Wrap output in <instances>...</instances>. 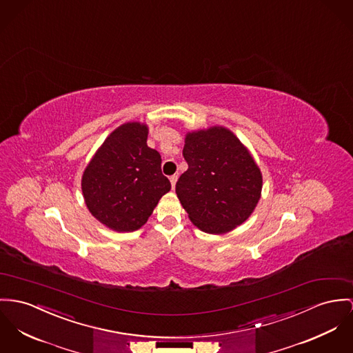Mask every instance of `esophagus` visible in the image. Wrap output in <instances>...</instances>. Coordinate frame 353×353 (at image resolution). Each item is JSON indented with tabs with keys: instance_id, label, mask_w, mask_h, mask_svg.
<instances>
[{
	"instance_id": "obj_1",
	"label": "esophagus",
	"mask_w": 353,
	"mask_h": 353,
	"mask_svg": "<svg viewBox=\"0 0 353 353\" xmlns=\"http://www.w3.org/2000/svg\"><path fill=\"white\" fill-rule=\"evenodd\" d=\"M177 179H179V176L177 174H173V176H170V184H172V188H174L176 187V183H177Z\"/></svg>"
}]
</instances>
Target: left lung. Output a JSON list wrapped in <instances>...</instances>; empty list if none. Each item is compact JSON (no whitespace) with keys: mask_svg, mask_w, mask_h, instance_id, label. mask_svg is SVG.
Listing matches in <instances>:
<instances>
[{"mask_svg":"<svg viewBox=\"0 0 353 353\" xmlns=\"http://www.w3.org/2000/svg\"><path fill=\"white\" fill-rule=\"evenodd\" d=\"M183 156L188 169L180 176L176 193L199 230L220 235L251 216L261 199L262 173L230 129L188 132Z\"/></svg>","mask_w":353,"mask_h":353,"instance_id":"left-lung-1","label":"left lung"}]
</instances>
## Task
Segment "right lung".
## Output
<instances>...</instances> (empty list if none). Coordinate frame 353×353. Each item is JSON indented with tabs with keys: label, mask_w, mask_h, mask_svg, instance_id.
Segmentation results:
<instances>
[{
	"label": "right lung",
	"mask_w": 353,
	"mask_h": 353,
	"mask_svg": "<svg viewBox=\"0 0 353 353\" xmlns=\"http://www.w3.org/2000/svg\"><path fill=\"white\" fill-rule=\"evenodd\" d=\"M148 133V125L141 122L121 125L83 172L84 203L91 215L112 231L139 230L170 190L160 153L146 143Z\"/></svg>",
	"instance_id": "obj_1"
}]
</instances>
